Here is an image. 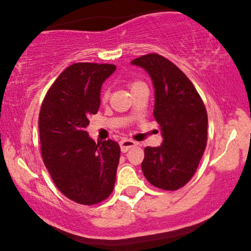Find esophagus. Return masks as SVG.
<instances>
[{
	"label": "esophagus",
	"instance_id": "34e87169",
	"mask_svg": "<svg viewBox=\"0 0 251 251\" xmlns=\"http://www.w3.org/2000/svg\"><path fill=\"white\" fill-rule=\"evenodd\" d=\"M119 145H121V150L123 153H126L127 151H128L130 147H134L137 145V143L133 141V140H128V138H124V140H122L121 143H119Z\"/></svg>",
	"mask_w": 251,
	"mask_h": 251
}]
</instances>
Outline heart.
Listing matches in <instances>:
<instances>
[{
  "label": "heart",
  "mask_w": 251,
  "mask_h": 251,
  "mask_svg": "<svg viewBox=\"0 0 251 251\" xmlns=\"http://www.w3.org/2000/svg\"><path fill=\"white\" fill-rule=\"evenodd\" d=\"M141 83H143V82L138 81V80H133V81H129V83H128V87L130 88V90H132V89H134L135 87H136V86L141 85ZM107 98H108V93H107V91L105 90L104 93L101 94V100H102V101H105V100H107Z\"/></svg>",
  "instance_id": "1"
}]
</instances>
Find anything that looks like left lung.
Instances as JSON below:
<instances>
[{"mask_svg":"<svg viewBox=\"0 0 251 251\" xmlns=\"http://www.w3.org/2000/svg\"><path fill=\"white\" fill-rule=\"evenodd\" d=\"M144 68L155 89L154 118L163 143L144 150L142 171L158 189L176 191L196 173L208 140V114L200 95L183 71L157 53L134 59Z\"/></svg>","mask_w":251,"mask_h":251,"instance_id":"left-lung-1","label":"left lung"}]
</instances>
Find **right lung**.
<instances>
[{"label":"right lung","mask_w":251,"mask_h":251,"mask_svg":"<svg viewBox=\"0 0 251 251\" xmlns=\"http://www.w3.org/2000/svg\"><path fill=\"white\" fill-rule=\"evenodd\" d=\"M116 66L77 62L55 79L39 114L41 155L59 191L79 204L106 200L114 190L121 147L88 136L89 117L97 114L100 88Z\"/></svg>","instance_id":"right-lung-1"}]
</instances>
